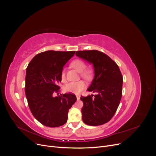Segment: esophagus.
I'll return each mask as SVG.
<instances>
[{
	"mask_svg": "<svg viewBox=\"0 0 156 156\" xmlns=\"http://www.w3.org/2000/svg\"><path fill=\"white\" fill-rule=\"evenodd\" d=\"M76 98H77V100H80V96L79 95H76Z\"/></svg>",
	"mask_w": 156,
	"mask_h": 156,
	"instance_id": "34e87169",
	"label": "esophagus"
}]
</instances>
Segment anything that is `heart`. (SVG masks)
<instances>
[{"instance_id":"obj_1","label":"heart","mask_w":156,"mask_h":156,"mask_svg":"<svg viewBox=\"0 0 156 156\" xmlns=\"http://www.w3.org/2000/svg\"><path fill=\"white\" fill-rule=\"evenodd\" d=\"M70 66L79 72L81 77L87 81L90 80L93 77V69L91 68H86V63L81 59H75L72 61V62L70 63ZM61 79H62V81H65L66 74L64 70H63L61 73ZM84 88H85V84L83 81H79L77 82H71L66 84L64 87V90L66 92L79 94Z\"/></svg>"}]
</instances>
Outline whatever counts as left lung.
<instances>
[{
	"mask_svg": "<svg viewBox=\"0 0 156 156\" xmlns=\"http://www.w3.org/2000/svg\"><path fill=\"white\" fill-rule=\"evenodd\" d=\"M75 55L92 63L95 74L87 90L97 94L81 96L83 121L89 126L104 124L114 116L121 100L123 77L119 66L97 50L77 51Z\"/></svg>",
	"mask_w": 156,
	"mask_h": 156,
	"instance_id": "1",
	"label": "left lung"
}]
</instances>
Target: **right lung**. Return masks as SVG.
<instances>
[{"label":"right lung","instance_id":"1","mask_svg":"<svg viewBox=\"0 0 156 156\" xmlns=\"http://www.w3.org/2000/svg\"><path fill=\"white\" fill-rule=\"evenodd\" d=\"M73 51H47L36 55L28 65L25 94L30 110L43 125L55 127L68 120L69 108L77 100L72 93L53 96L59 91L64 66L74 55Z\"/></svg>","mask_w":156,"mask_h":156}]
</instances>
